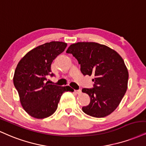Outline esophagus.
<instances>
[{"mask_svg":"<svg viewBox=\"0 0 146 146\" xmlns=\"http://www.w3.org/2000/svg\"><path fill=\"white\" fill-rule=\"evenodd\" d=\"M74 92H76V93L77 94H81V90H75Z\"/></svg>","mask_w":146,"mask_h":146,"instance_id":"esophagus-1","label":"esophagus"}]
</instances>
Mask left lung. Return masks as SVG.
Segmentation results:
<instances>
[{
    "label": "left lung",
    "mask_w": 146,
    "mask_h": 146,
    "mask_svg": "<svg viewBox=\"0 0 146 146\" xmlns=\"http://www.w3.org/2000/svg\"><path fill=\"white\" fill-rule=\"evenodd\" d=\"M80 65L84 76H93L94 88H84L90 103L82 108L85 113L104 117L117 109L128 88V72L124 59L113 49L96 42H77L66 51Z\"/></svg>",
    "instance_id": "1"
}]
</instances>
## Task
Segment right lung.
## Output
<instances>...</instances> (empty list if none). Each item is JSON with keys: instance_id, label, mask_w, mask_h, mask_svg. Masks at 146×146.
Segmentation results:
<instances>
[{"instance_id": "right-lung-1", "label": "right lung", "mask_w": 146, "mask_h": 146, "mask_svg": "<svg viewBox=\"0 0 146 146\" xmlns=\"http://www.w3.org/2000/svg\"><path fill=\"white\" fill-rule=\"evenodd\" d=\"M67 47L62 42H51L32 49L20 59L13 76L24 110L31 117L44 119L55 112L60 98L66 92H74L70 86L48 84L51 63Z\"/></svg>"}]
</instances>
